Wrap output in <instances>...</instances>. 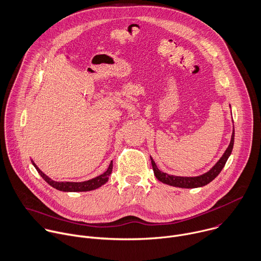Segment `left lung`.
I'll use <instances>...</instances> for the list:
<instances>
[{
	"instance_id": "left-lung-1",
	"label": "left lung",
	"mask_w": 261,
	"mask_h": 261,
	"mask_svg": "<svg viewBox=\"0 0 261 261\" xmlns=\"http://www.w3.org/2000/svg\"><path fill=\"white\" fill-rule=\"evenodd\" d=\"M233 142H234V127L232 129V135H231V139H230V143L227 147V149L225 150V152L223 153V155L220 158V160L215 164L214 167H212L211 170L207 171L206 173L199 175V176H195V177H181V176H174V175H169L165 172H162L161 170H159L158 166L155 165L153 159L150 156L151 160V165H152V169L154 172L155 177L158 178L159 181L171 185V186H175V187H180V188H197V187H201L204 186L206 184H209L211 181H213L218 175L219 173L222 171V169L224 168L228 158L231 154L232 148H233Z\"/></svg>"
}]
</instances>
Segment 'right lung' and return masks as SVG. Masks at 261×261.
<instances>
[{"label": "right lung", "instance_id": "obj_1", "mask_svg": "<svg viewBox=\"0 0 261 261\" xmlns=\"http://www.w3.org/2000/svg\"><path fill=\"white\" fill-rule=\"evenodd\" d=\"M33 166L36 168V170L38 171V173L40 174V176L54 188L61 190V191H65V192H81V191H90V190H94L98 187H100L101 185L105 184L108 180L109 177L112 173V169H113V162L110 163L107 171L105 173H102L101 175L92 178L90 180L87 181H83V182H58V181H54L52 179H50L48 176H46L37 166L36 164L32 161Z\"/></svg>", "mask_w": 261, "mask_h": 261}]
</instances>
